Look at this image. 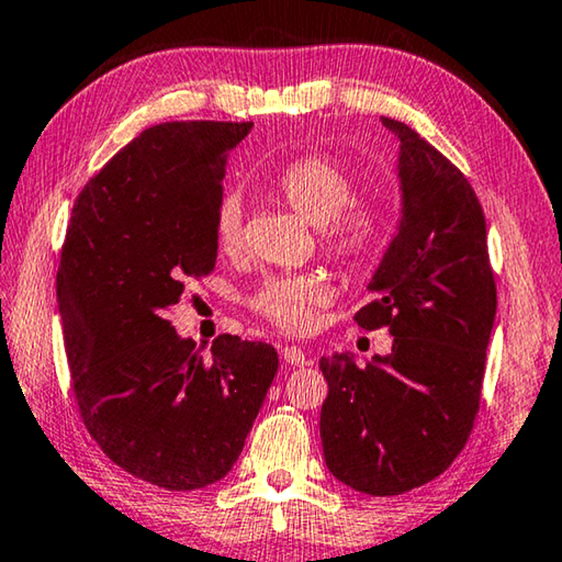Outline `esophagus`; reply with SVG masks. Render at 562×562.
<instances>
[{
  "mask_svg": "<svg viewBox=\"0 0 562 562\" xmlns=\"http://www.w3.org/2000/svg\"><path fill=\"white\" fill-rule=\"evenodd\" d=\"M280 352H282V358H284V362H290V364H307V355H305V350H302V347H297V345H284V347H280Z\"/></svg>",
  "mask_w": 562,
  "mask_h": 562,
  "instance_id": "obj_1",
  "label": "esophagus"
}]
</instances>
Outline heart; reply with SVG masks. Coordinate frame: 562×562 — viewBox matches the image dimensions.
<instances>
[{"label": "heart", "instance_id": "1", "mask_svg": "<svg viewBox=\"0 0 562 562\" xmlns=\"http://www.w3.org/2000/svg\"><path fill=\"white\" fill-rule=\"evenodd\" d=\"M280 198L310 225H319L325 252L342 265H360L375 252L385 210L375 200H355L358 182L340 159L310 153L282 167L274 180ZM215 237L222 249L235 252L245 245V204L235 192L222 194L215 210ZM333 300V282L325 272L307 270L270 278L249 297V307L284 333H307L317 310Z\"/></svg>", "mask_w": 562, "mask_h": 562}]
</instances>
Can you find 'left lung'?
<instances>
[{
    "mask_svg": "<svg viewBox=\"0 0 562 562\" xmlns=\"http://www.w3.org/2000/svg\"><path fill=\"white\" fill-rule=\"evenodd\" d=\"M400 139L403 220L355 323L387 327L393 352L368 364L319 360L327 470L368 495H403L452 465L473 432L497 292L487 229L468 177L407 124Z\"/></svg>",
    "mask_w": 562,
    "mask_h": 562,
    "instance_id": "1",
    "label": "left lung"
}]
</instances>
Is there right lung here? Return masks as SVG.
Returning <instances> with one entry per match:
<instances>
[{
    "label": "right lung",
    "mask_w": 562,
    "mask_h": 562,
    "mask_svg": "<svg viewBox=\"0 0 562 562\" xmlns=\"http://www.w3.org/2000/svg\"><path fill=\"white\" fill-rule=\"evenodd\" d=\"M252 122H165L85 184L59 255L72 393L114 465L165 490L225 477L265 403L278 352L220 335L212 358L167 313L215 270L227 153Z\"/></svg>",
    "instance_id": "add662e5"
}]
</instances>
